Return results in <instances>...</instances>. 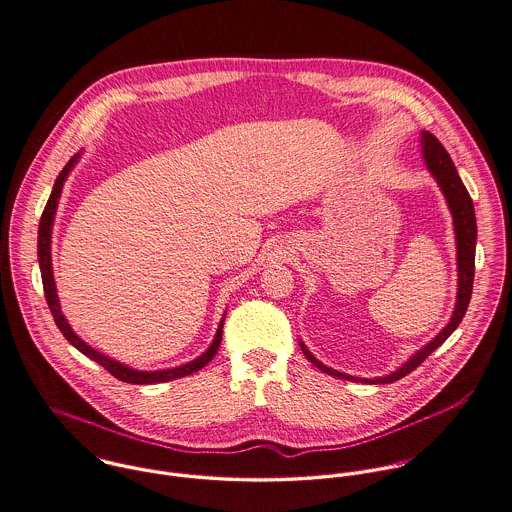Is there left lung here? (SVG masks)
<instances>
[{"mask_svg": "<svg viewBox=\"0 0 512 512\" xmlns=\"http://www.w3.org/2000/svg\"><path fill=\"white\" fill-rule=\"evenodd\" d=\"M423 140V158L425 164L429 168V172L435 176L439 188L443 190L449 209L453 213V223H455V237H457V269H459V293H457V305L453 310V316L449 320V324L427 344L423 346L417 354H413L408 362L394 374L378 378V380H360L342 372H336L332 368H326L324 364H320L307 348L305 344H301L303 354L307 356L308 362H312L318 370H322L324 374L342 378V380H352V382H364V384H392L404 376H408L409 372H413L433 350H437L451 334L453 330L459 326V322L463 320L469 301H471V293H473V279H475V245H477V219H475V207L473 200L467 192V188L463 186L451 156L447 154V150L443 148V144L427 130L421 132Z\"/></svg>", "mask_w": 512, "mask_h": 512, "instance_id": "1", "label": "left lung"}]
</instances>
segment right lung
<instances>
[{
    "mask_svg": "<svg viewBox=\"0 0 512 512\" xmlns=\"http://www.w3.org/2000/svg\"><path fill=\"white\" fill-rule=\"evenodd\" d=\"M79 156H73L67 166L61 170V174L57 176L55 180V186H53V192L49 196V202L45 205L43 213H41V221H39V241H37V255H39V267H41V279H43V291H45V299H47V305L49 310L55 318V324L57 328L63 332V336L77 348L81 350L85 356H89L91 360H95L97 364H101L106 372H110L116 380L120 382H126V384H158V382H168V380H176V378H184V376H190L198 370H202L207 362H211V358L217 354L219 350V344H221V330H223V324H219L217 328V334H215V340L211 342V346L205 350L204 354L180 368H172V370H162V372H138V370H132V368H126L110 358H106L103 354H99L97 350H93L85 340H81L73 328L69 326V322L65 320V316L61 314V308H59V299H57V289H55V281H53V269H51V225H53V217H55V209H57V202H59V196H61V190H63V182L67 180L73 164L77 162Z\"/></svg>",
    "mask_w": 512,
    "mask_h": 512,
    "instance_id": "right-lung-1",
    "label": "right lung"
}]
</instances>
